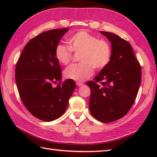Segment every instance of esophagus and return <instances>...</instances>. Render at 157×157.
<instances>
[{
	"instance_id": "1",
	"label": "esophagus",
	"mask_w": 157,
	"mask_h": 157,
	"mask_svg": "<svg viewBox=\"0 0 157 157\" xmlns=\"http://www.w3.org/2000/svg\"><path fill=\"white\" fill-rule=\"evenodd\" d=\"M76 85L78 86H83V84H82V82H76Z\"/></svg>"
}]
</instances>
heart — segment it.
Segmentation results:
<instances>
[{
  "instance_id": "obj_1",
  "label": "heart",
  "mask_w": 157,
  "mask_h": 157,
  "mask_svg": "<svg viewBox=\"0 0 157 157\" xmlns=\"http://www.w3.org/2000/svg\"><path fill=\"white\" fill-rule=\"evenodd\" d=\"M70 48L64 44L56 46L55 55L62 65H68L71 61L73 52H79L81 63L66 68L64 75L67 79L84 82L90 78L96 70H102L107 66L111 58V48L107 41L98 39L85 30H80L68 39Z\"/></svg>"
}]
</instances>
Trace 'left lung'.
Returning a JSON list of instances; mask_svg holds the SVG:
<instances>
[{
  "label": "left lung",
  "mask_w": 157,
  "mask_h": 157,
  "mask_svg": "<svg viewBox=\"0 0 157 157\" xmlns=\"http://www.w3.org/2000/svg\"><path fill=\"white\" fill-rule=\"evenodd\" d=\"M112 45L109 64L88 85L91 90L89 108L98 121L109 123L124 117L137 96L142 69L131 44L111 32L101 31Z\"/></svg>",
  "instance_id": "8db88e82"
}]
</instances>
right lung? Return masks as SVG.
Returning a JSON list of instances; mask_svg holds the SVG:
<instances>
[{
  "instance_id": "1",
  "label": "right lung",
  "mask_w": 157,
  "mask_h": 157,
  "mask_svg": "<svg viewBox=\"0 0 157 157\" xmlns=\"http://www.w3.org/2000/svg\"><path fill=\"white\" fill-rule=\"evenodd\" d=\"M68 28L55 29L35 36L25 46L15 67V82L23 104L44 121L60 117L75 88V82H62L55 51ZM57 83L55 87L53 84Z\"/></svg>"
}]
</instances>
